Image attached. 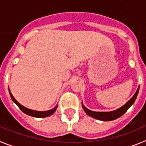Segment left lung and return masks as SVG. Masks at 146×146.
Here are the masks:
<instances>
[{
	"label": "left lung",
	"instance_id": "obj_1",
	"mask_svg": "<svg viewBox=\"0 0 146 146\" xmlns=\"http://www.w3.org/2000/svg\"><path fill=\"white\" fill-rule=\"evenodd\" d=\"M139 89H140V86L137 88V91L135 93V94L133 95L132 98H131L127 103L124 105L123 106H121L119 108L116 109L115 111H109V112H98V111H93L89 110V109L86 108L82 103V108L84 109V111H85L86 114L91 117L94 118V119H98V120L100 121H113L115 120V119H118L120 116H121L124 113H126V111L128 110L130 106H132L134 102H135V100L137 98V96L139 92Z\"/></svg>",
	"mask_w": 146,
	"mask_h": 146
}]
</instances>
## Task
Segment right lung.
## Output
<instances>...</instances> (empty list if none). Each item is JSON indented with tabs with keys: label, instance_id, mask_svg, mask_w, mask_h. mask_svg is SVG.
Wrapping results in <instances>:
<instances>
[{
	"label": "right lung",
	"instance_id": "1",
	"mask_svg": "<svg viewBox=\"0 0 146 146\" xmlns=\"http://www.w3.org/2000/svg\"><path fill=\"white\" fill-rule=\"evenodd\" d=\"M9 94H10V96H11V100H13V102H14V103H15V104L19 108V109H20L22 112L25 113L27 114V115H31V116H33V117H36V118L47 117V116H49V115H52V114L56 111V110H57V106H56L54 108L51 109V110H48V111H34V110H31V109L27 108L22 106L19 102H18L17 101V100L14 98V96L12 95V94H11V91H10V89H9Z\"/></svg>",
	"mask_w": 146,
	"mask_h": 146
}]
</instances>
